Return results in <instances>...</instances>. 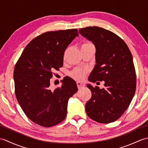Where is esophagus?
<instances>
[{"instance_id": "esophagus-1", "label": "esophagus", "mask_w": 148, "mask_h": 148, "mask_svg": "<svg viewBox=\"0 0 148 148\" xmlns=\"http://www.w3.org/2000/svg\"><path fill=\"white\" fill-rule=\"evenodd\" d=\"M76 83H77V87H78V88H81V87L84 86V84H83V83L80 82V81H77Z\"/></svg>"}]
</instances>
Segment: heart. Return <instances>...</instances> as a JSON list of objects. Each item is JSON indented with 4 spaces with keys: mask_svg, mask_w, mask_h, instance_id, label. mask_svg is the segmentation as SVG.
Listing matches in <instances>:
<instances>
[{
    "mask_svg": "<svg viewBox=\"0 0 148 148\" xmlns=\"http://www.w3.org/2000/svg\"><path fill=\"white\" fill-rule=\"evenodd\" d=\"M93 46V45L92 42H84L82 44V45H81V48H86V47H88V46ZM85 74H86L85 70H84V69H82L76 68V69H74L72 71H71V76L72 77H74V79H83V77L84 76V75H85Z\"/></svg>",
    "mask_w": 148,
    "mask_h": 148,
    "instance_id": "obj_1",
    "label": "heart"
}]
</instances>
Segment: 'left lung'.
Wrapping results in <instances>:
<instances>
[{
	"mask_svg": "<svg viewBox=\"0 0 148 148\" xmlns=\"http://www.w3.org/2000/svg\"><path fill=\"white\" fill-rule=\"evenodd\" d=\"M79 32L96 48L97 64L88 80L105 83L102 89L87 85L92 97L86 103V114L97 122L109 123L121 117L136 92V73L132 55L124 40L108 30L88 27L81 29Z\"/></svg>",
	"mask_w": 148,
	"mask_h": 148,
	"instance_id": "8db88e82",
	"label": "left lung"
}]
</instances>
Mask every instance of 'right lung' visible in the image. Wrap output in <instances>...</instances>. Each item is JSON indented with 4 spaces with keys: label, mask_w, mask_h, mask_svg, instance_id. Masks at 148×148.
Wrapping results in <instances>:
<instances>
[{
    "label": "right lung",
    "mask_w": 148,
    "mask_h": 148,
    "mask_svg": "<svg viewBox=\"0 0 148 148\" xmlns=\"http://www.w3.org/2000/svg\"><path fill=\"white\" fill-rule=\"evenodd\" d=\"M77 36V29L40 34L28 44L16 64L17 100L27 117L40 126L50 127L64 120L68 100L77 91L76 81L69 77L61 87L50 86L53 71L62 67L65 49Z\"/></svg>",
    "instance_id": "add662e5"
}]
</instances>
